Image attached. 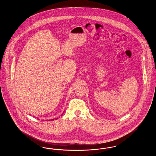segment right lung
I'll list each match as a JSON object with an SVG mask.
<instances>
[{
    "label": "right lung",
    "instance_id": "right-lung-1",
    "mask_svg": "<svg viewBox=\"0 0 156 156\" xmlns=\"http://www.w3.org/2000/svg\"><path fill=\"white\" fill-rule=\"evenodd\" d=\"M58 119V118H57V119ZM51 120H54V119H51Z\"/></svg>",
    "mask_w": 156,
    "mask_h": 156
}]
</instances>
